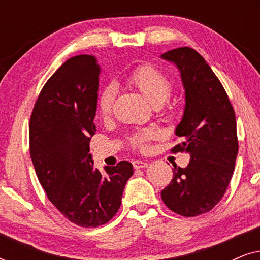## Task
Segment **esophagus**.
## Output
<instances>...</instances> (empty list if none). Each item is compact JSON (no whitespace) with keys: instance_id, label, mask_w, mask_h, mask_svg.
Segmentation results:
<instances>
[{"instance_id":"esophagus-1","label":"esophagus","mask_w":260,"mask_h":260,"mask_svg":"<svg viewBox=\"0 0 260 260\" xmlns=\"http://www.w3.org/2000/svg\"><path fill=\"white\" fill-rule=\"evenodd\" d=\"M133 166L135 169H141V168H145V167H148V163L145 161H140V159H137V161L133 162Z\"/></svg>"}]
</instances>
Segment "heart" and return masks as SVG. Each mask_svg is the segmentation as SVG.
I'll return each mask as SVG.
<instances>
[{
	"instance_id": "1",
	"label": "heart",
	"mask_w": 260,
	"mask_h": 260,
	"mask_svg": "<svg viewBox=\"0 0 260 260\" xmlns=\"http://www.w3.org/2000/svg\"><path fill=\"white\" fill-rule=\"evenodd\" d=\"M127 83L136 88L151 103L158 106L165 103L173 91V83L165 73L151 65H141L135 69L127 77ZM116 99V88L112 85H108L101 91L97 99V109L102 117L111 115L113 104ZM158 135L157 129L140 130L130 136V143L134 148L144 150L148 142Z\"/></svg>"
}]
</instances>
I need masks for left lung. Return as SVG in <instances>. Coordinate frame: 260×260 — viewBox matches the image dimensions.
I'll use <instances>...</instances> for the list:
<instances>
[{"label":"left lung","mask_w":260,"mask_h":260,"mask_svg":"<svg viewBox=\"0 0 260 260\" xmlns=\"http://www.w3.org/2000/svg\"><path fill=\"white\" fill-rule=\"evenodd\" d=\"M161 58L175 63L186 91L183 117L175 130L183 142L173 151L190 154L186 168L174 166L161 198L173 212L190 218L212 211L231 182L239 147L236 113L218 77L195 49L175 48Z\"/></svg>","instance_id":"8db88e82"}]
</instances>
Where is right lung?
Wrapping results in <instances>:
<instances>
[{"label": "right lung", "instance_id": "right-lung-1", "mask_svg": "<svg viewBox=\"0 0 260 260\" xmlns=\"http://www.w3.org/2000/svg\"><path fill=\"white\" fill-rule=\"evenodd\" d=\"M101 67L92 55L67 60L47 80L29 122V152L42 188L60 213L81 227L104 225L118 212L130 162L93 168L90 141L95 134Z\"/></svg>", "mask_w": 260, "mask_h": 260}]
</instances>
